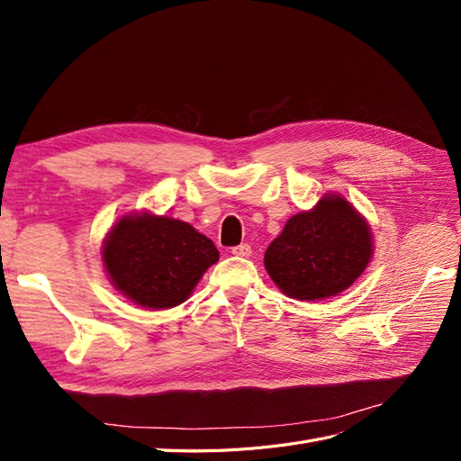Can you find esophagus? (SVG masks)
<instances>
[{"mask_svg":"<svg viewBox=\"0 0 461 461\" xmlns=\"http://www.w3.org/2000/svg\"><path fill=\"white\" fill-rule=\"evenodd\" d=\"M230 254L232 256H239V258H248L249 254H252V246H249V244H239V246H234L230 249Z\"/></svg>","mask_w":461,"mask_h":461,"instance_id":"1","label":"esophagus"}]
</instances>
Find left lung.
Instances as JSON below:
<instances>
[{
    "label": "left lung",
    "mask_w": 461,
    "mask_h": 461,
    "mask_svg": "<svg viewBox=\"0 0 461 461\" xmlns=\"http://www.w3.org/2000/svg\"><path fill=\"white\" fill-rule=\"evenodd\" d=\"M373 244L367 222L340 196H325L298 213L265 252V269L286 296H337L364 273Z\"/></svg>",
    "instance_id": "obj_1"
}]
</instances>
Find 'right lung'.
<instances>
[{
  "label": "right lung",
  "mask_w": 461,
  "mask_h": 461,
  "mask_svg": "<svg viewBox=\"0 0 461 461\" xmlns=\"http://www.w3.org/2000/svg\"><path fill=\"white\" fill-rule=\"evenodd\" d=\"M217 259V248L207 236L167 215L122 217L104 244L111 281L124 296L149 310L183 303Z\"/></svg>",
  "instance_id": "add662e5"
}]
</instances>
